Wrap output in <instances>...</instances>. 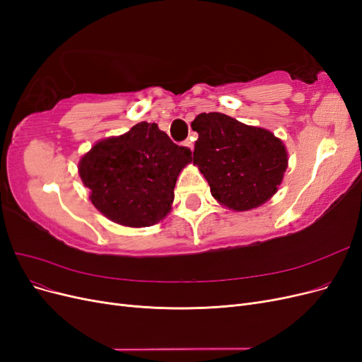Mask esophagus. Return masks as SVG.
Returning <instances> with one entry per match:
<instances>
[{"mask_svg": "<svg viewBox=\"0 0 362 362\" xmlns=\"http://www.w3.org/2000/svg\"><path fill=\"white\" fill-rule=\"evenodd\" d=\"M184 146H187L190 151L193 149V139H187L184 141Z\"/></svg>", "mask_w": 362, "mask_h": 362, "instance_id": "1", "label": "esophagus"}]
</instances>
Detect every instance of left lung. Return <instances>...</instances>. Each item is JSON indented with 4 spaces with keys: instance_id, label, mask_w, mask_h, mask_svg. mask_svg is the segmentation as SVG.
Listing matches in <instances>:
<instances>
[{
    "instance_id": "left-lung-1",
    "label": "left lung",
    "mask_w": 362,
    "mask_h": 362,
    "mask_svg": "<svg viewBox=\"0 0 362 362\" xmlns=\"http://www.w3.org/2000/svg\"><path fill=\"white\" fill-rule=\"evenodd\" d=\"M192 128L199 134L193 164H198L211 194L222 205L247 211L276 193L288 157L275 134L223 113H201Z\"/></svg>"
}]
</instances>
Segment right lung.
Here are the masks:
<instances>
[{
  "instance_id": "1",
  "label": "right lung",
  "mask_w": 362,
  "mask_h": 362,
  "mask_svg": "<svg viewBox=\"0 0 362 362\" xmlns=\"http://www.w3.org/2000/svg\"><path fill=\"white\" fill-rule=\"evenodd\" d=\"M192 151L175 145L157 124L140 122L128 133L100 140L80 160L90 201L110 221L151 226L170 211L180 172Z\"/></svg>"
}]
</instances>
